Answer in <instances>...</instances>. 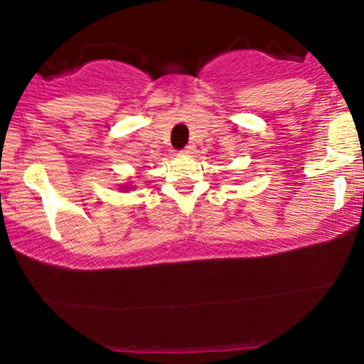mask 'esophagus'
<instances>
[{
	"label": "esophagus",
	"instance_id": "esophagus-1",
	"mask_svg": "<svg viewBox=\"0 0 364 364\" xmlns=\"http://www.w3.org/2000/svg\"><path fill=\"white\" fill-rule=\"evenodd\" d=\"M183 152H185V154H193V152H195V145H193V144L186 145V147H185V150H183Z\"/></svg>",
	"mask_w": 364,
	"mask_h": 364
}]
</instances>
